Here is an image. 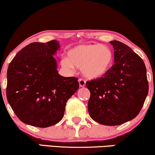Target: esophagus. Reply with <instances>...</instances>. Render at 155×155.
<instances>
[{
  "mask_svg": "<svg viewBox=\"0 0 155 155\" xmlns=\"http://www.w3.org/2000/svg\"><path fill=\"white\" fill-rule=\"evenodd\" d=\"M79 86L81 87H84L85 84H86V81H85L83 79H79Z\"/></svg>",
  "mask_w": 155,
  "mask_h": 155,
  "instance_id": "34e87169",
  "label": "esophagus"
}]
</instances>
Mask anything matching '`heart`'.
I'll list each match as a JSON object with an SVG mask.
<instances>
[{"instance_id":"b5f03b06","label":"heart","mask_w":155,"mask_h":155,"mask_svg":"<svg viewBox=\"0 0 155 155\" xmlns=\"http://www.w3.org/2000/svg\"><path fill=\"white\" fill-rule=\"evenodd\" d=\"M68 55V58L62 60V65L68 69L74 66L80 68L85 77L91 79L104 76L114 60L112 51L101 44L77 46L70 49Z\"/></svg>"}]
</instances>
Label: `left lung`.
<instances>
[{"mask_svg": "<svg viewBox=\"0 0 155 155\" xmlns=\"http://www.w3.org/2000/svg\"><path fill=\"white\" fill-rule=\"evenodd\" d=\"M114 64L103 77L87 81L90 92L88 111L93 120L108 126L120 125L139 114L149 92L143 60L128 46L110 42Z\"/></svg>", "mask_w": 155, "mask_h": 155, "instance_id": "left-lung-1", "label": "left lung"}]
</instances>
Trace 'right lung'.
Masks as SVG:
<instances>
[{"mask_svg":"<svg viewBox=\"0 0 155 155\" xmlns=\"http://www.w3.org/2000/svg\"><path fill=\"white\" fill-rule=\"evenodd\" d=\"M59 48L55 40L33 42L22 48L8 65L7 100L24 123L47 127L59 122L68 100L79 87L76 77L58 74L53 55Z\"/></svg>","mask_w":155,"mask_h":155,"instance_id":"right-lung-1","label":"right lung"}]
</instances>
